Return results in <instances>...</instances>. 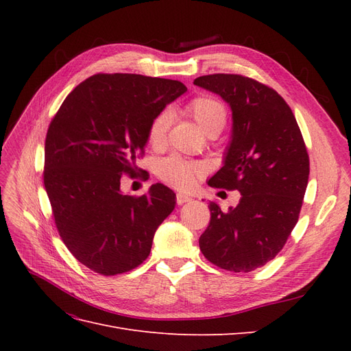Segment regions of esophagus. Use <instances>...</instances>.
I'll return each mask as SVG.
<instances>
[{"label": "esophagus", "instance_id": "34e87169", "mask_svg": "<svg viewBox=\"0 0 351 351\" xmlns=\"http://www.w3.org/2000/svg\"><path fill=\"white\" fill-rule=\"evenodd\" d=\"M176 199H177V204H178V205L187 204V202L192 200V197H190V196H189V195H186V193H177Z\"/></svg>", "mask_w": 351, "mask_h": 351}]
</instances>
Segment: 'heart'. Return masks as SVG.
<instances>
[{
    "mask_svg": "<svg viewBox=\"0 0 351 351\" xmlns=\"http://www.w3.org/2000/svg\"><path fill=\"white\" fill-rule=\"evenodd\" d=\"M187 111L192 114L195 121L202 129L208 132L212 127L222 129L226 124V108L219 101L210 97H196L187 104ZM171 124V114L164 110L154 117V120L147 129V142L152 146L162 145L167 132ZM205 165L200 162L186 161L183 158L169 156L161 161L158 167V177L162 182L171 184L177 189H189L195 184L199 177L204 176Z\"/></svg>",
    "mask_w": 351,
    "mask_h": 351,
    "instance_id": "heart-1",
    "label": "heart"
}]
</instances>
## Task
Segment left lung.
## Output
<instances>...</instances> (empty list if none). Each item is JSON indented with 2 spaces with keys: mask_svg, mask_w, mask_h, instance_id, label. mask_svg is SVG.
Masks as SVG:
<instances>
[{
  "mask_svg": "<svg viewBox=\"0 0 351 351\" xmlns=\"http://www.w3.org/2000/svg\"><path fill=\"white\" fill-rule=\"evenodd\" d=\"M193 83L219 95L232 112L224 165L208 184L241 195L228 210L209 202L199 247L222 269L250 272L277 256L299 221L309 155L291 108L267 84L224 73Z\"/></svg>",
  "mask_w": 351,
  "mask_h": 351,
  "instance_id": "1",
  "label": "left lung"
}]
</instances>
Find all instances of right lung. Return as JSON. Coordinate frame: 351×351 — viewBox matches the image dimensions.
I'll list each match as a JSON object with an SVG mask.
<instances>
[{
  "mask_svg": "<svg viewBox=\"0 0 351 351\" xmlns=\"http://www.w3.org/2000/svg\"><path fill=\"white\" fill-rule=\"evenodd\" d=\"M186 90L178 80L99 73L74 88L52 119L44 184L61 240L89 269L110 277L149 256L176 195L161 183L139 197L124 195L121 177L136 174L154 117Z\"/></svg>",
  "mask_w": 351,
  "mask_h": 351,
  "instance_id": "add662e5",
  "label": "right lung"
}]
</instances>
